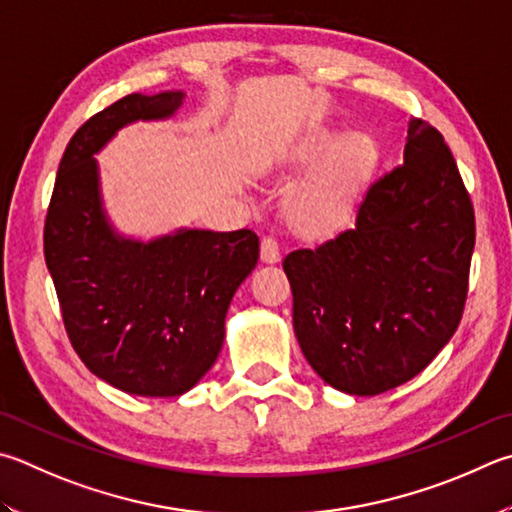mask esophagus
<instances>
[{
  "instance_id": "34e87169",
  "label": "esophagus",
  "mask_w": 512,
  "mask_h": 512,
  "mask_svg": "<svg viewBox=\"0 0 512 512\" xmlns=\"http://www.w3.org/2000/svg\"><path fill=\"white\" fill-rule=\"evenodd\" d=\"M262 259L266 264H275L277 259H280V241L275 237L262 239Z\"/></svg>"
}]
</instances>
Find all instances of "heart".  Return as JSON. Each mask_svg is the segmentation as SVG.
<instances>
[{
	"label": "heart",
	"instance_id": "heart-1",
	"mask_svg": "<svg viewBox=\"0 0 512 512\" xmlns=\"http://www.w3.org/2000/svg\"><path fill=\"white\" fill-rule=\"evenodd\" d=\"M324 165L291 199V217L304 232H327L347 219L362 181L376 161V147L365 134L327 132L306 147V159Z\"/></svg>",
	"mask_w": 512,
	"mask_h": 512
}]
</instances>
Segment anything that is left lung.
Wrapping results in <instances>:
<instances>
[{"instance_id":"1","label":"left lung","mask_w":512,"mask_h":512,"mask_svg":"<svg viewBox=\"0 0 512 512\" xmlns=\"http://www.w3.org/2000/svg\"><path fill=\"white\" fill-rule=\"evenodd\" d=\"M475 208L441 132L407 129L405 159L362 194L356 226L284 257L293 329L324 383L376 396L412 380L457 331Z\"/></svg>"}]
</instances>
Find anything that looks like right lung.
Instances as JSON below:
<instances>
[{
	"mask_svg": "<svg viewBox=\"0 0 512 512\" xmlns=\"http://www.w3.org/2000/svg\"><path fill=\"white\" fill-rule=\"evenodd\" d=\"M181 102V91L129 94L91 116L62 154L44 219V259L73 349L91 374L136 396H179L199 383L259 259L248 228L143 244L107 224L94 154L120 127L172 116Z\"/></svg>",
	"mask_w": 512,
	"mask_h": 512,
	"instance_id": "1",
	"label": "right lung"
}]
</instances>
